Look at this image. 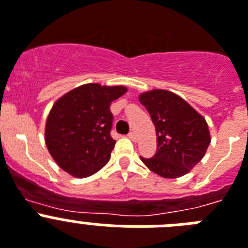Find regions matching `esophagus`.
<instances>
[{"label":"esophagus","mask_w":248,"mask_h":248,"mask_svg":"<svg viewBox=\"0 0 248 248\" xmlns=\"http://www.w3.org/2000/svg\"><path fill=\"white\" fill-rule=\"evenodd\" d=\"M128 137H129V138H130V139H132V140H135V139H137V135H135L134 132H130V133H129Z\"/></svg>","instance_id":"34e87169"}]
</instances>
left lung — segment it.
Masks as SVG:
<instances>
[{"instance_id":"obj_1","label":"left lung","mask_w":248,"mask_h":248,"mask_svg":"<svg viewBox=\"0 0 248 248\" xmlns=\"http://www.w3.org/2000/svg\"><path fill=\"white\" fill-rule=\"evenodd\" d=\"M155 126L156 152L141 162L163 178H178L200 163L211 143L206 119L186 100L167 90L139 95Z\"/></svg>"}]
</instances>
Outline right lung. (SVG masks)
Returning <instances> with one entry per match:
<instances>
[{"label": "right lung", "instance_id": "obj_1", "mask_svg": "<svg viewBox=\"0 0 248 248\" xmlns=\"http://www.w3.org/2000/svg\"><path fill=\"white\" fill-rule=\"evenodd\" d=\"M126 93L125 86L85 84L61 96L46 120L48 153L69 174L85 178L110 159L115 140L110 130V104Z\"/></svg>", "mask_w": 248, "mask_h": 248}]
</instances>
